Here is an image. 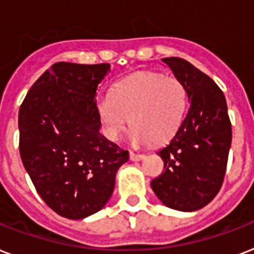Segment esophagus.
Returning <instances> with one entry per match:
<instances>
[{
  "mask_svg": "<svg viewBox=\"0 0 254 254\" xmlns=\"http://www.w3.org/2000/svg\"><path fill=\"white\" fill-rule=\"evenodd\" d=\"M145 158V155L143 154H137V153H133V151H130V159L131 161H134V162H137V161H141V159Z\"/></svg>",
  "mask_w": 254,
  "mask_h": 254,
  "instance_id": "1",
  "label": "esophagus"
}]
</instances>
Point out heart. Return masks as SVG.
I'll return each instance as SVG.
<instances>
[{
  "mask_svg": "<svg viewBox=\"0 0 254 254\" xmlns=\"http://www.w3.org/2000/svg\"><path fill=\"white\" fill-rule=\"evenodd\" d=\"M187 107L185 84L174 76L138 72L113 87L109 97L97 104L104 134L117 141L129 119L134 145L163 143L181 127Z\"/></svg>",
  "mask_w": 254,
  "mask_h": 254,
  "instance_id": "1",
  "label": "heart"
}]
</instances>
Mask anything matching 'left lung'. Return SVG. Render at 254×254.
Returning <instances> with one entry per match:
<instances>
[{"label":"left lung","mask_w":254,"mask_h":254,"mask_svg":"<svg viewBox=\"0 0 254 254\" xmlns=\"http://www.w3.org/2000/svg\"><path fill=\"white\" fill-rule=\"evenodd\" d=\"M185 84L190 108L181 127L157 154L165 171L151 181L163 204L196 211L216 196L224 181L232 127L224 93L200 69L182 58L162 59Z\"/></svg>","instance_id":"1"}]
</instances>
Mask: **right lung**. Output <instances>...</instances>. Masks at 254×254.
I'll list each match as a JSON object with an SVG mask.
<instances>
[{
    "label": "right lung",
    "instance_id": "1",
    "mask_svg": "<svg viewBox=\"0 0 254 254\" xmlns=\"http://www.w3.org/2000/svg\"><path fill=\"white\" fill-rule=\"evenodd\" d=\"M111 65L53 64L27 92L18 115L19 153L39 196L67 219L107 204L129 151L100 133L96 89Z\"/></svg>",
    "mask_w": 254,
    "mask_h": 254
}]
</instances>
